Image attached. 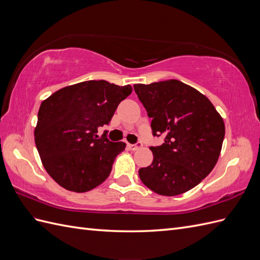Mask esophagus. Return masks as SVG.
I'll list each match as a JSON object with an SVG mask.
<instances>
[{"mask_svg":"<svg viewBox=\"0 0 260 260\" xmlns=\"http://www.w3.org/2000/svg\"><path fill=\"white\" fill-rule=\"evenodd\" d=\"M142 142H137L136 144H128V147L130 148V149H132V151H137V149H139L140 147H142Z\"/></svg>","mask_w":260,"mask_h":260,"instance_id":"obj_1","label":"esophagus"}]
</instances>
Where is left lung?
I'll return each instance as SVG.
<instances>
[{
    "label": "left lung",
    "instance_id": "1",
    "mask_svg": "<svg viewBox=\"0 0 260 260\" xmlns=\"http://www.w3.org/2000/svg\"><path fill=\"white\" fill-rule=\"evenodd\" d=\"M135 91L152 118L154 159L141 168L142 182L159 195L176 196L205 179L221 152L224 122L211 102L192 86L176 79L135 84Z\"/></svg>",
    "mask_w": 260,
    "mask_h": 260
}]
</instances>
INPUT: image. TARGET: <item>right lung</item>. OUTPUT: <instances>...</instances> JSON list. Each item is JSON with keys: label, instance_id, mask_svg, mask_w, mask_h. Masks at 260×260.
<instances>
[{"label": "right lung", "instance_id": "add662e5", "mask_svg": "<svg viewBox=\"0 0 260 260\" xmlns=\"http://www.w3.org/2000/svg\"><path fill=\"white\" fill-rule=\"evenodd\" d=\"M132 92L105 80L62 88L42 102L35 141L45 170L68 191L88 192L108 178L125 143L112 142L98 128L108 124Z\"/></svg>", "mask_w": 260, "mask_h": 260}]
</instances>
